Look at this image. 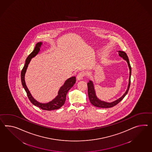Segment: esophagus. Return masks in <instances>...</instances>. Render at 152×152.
Instances as JSON below:
<instances>
[{
	"instance_id": "1",
	"label": "esophagus",
	"mask_w": 152,
	"mask_h": 152,
	"mask_svg": "<svg viewBox=\"0 0 152 152\" xmlns=\"http://www.w3.org/2000/svg\"><path fill=\"white\" fill-rule=\"evenodd\" d=\"M84 76H85V75H84L83 73L80 72L77 75V80H81L82 79H83V78Z\"/></svg>"
}]
</instances>
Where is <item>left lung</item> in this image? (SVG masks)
I'll list each match as a JSON object with an SVG mask.
<instances>
[{"label": "left lung", "mask_w": 152, "mask_h": 152, "mask_svg": "<svg viewBox=\"0 0 152 152\" xmlns=\"http://www.w3.org/2000/svg\"><path fill=\"white\" fill-rule=\"evenodd\" d=\"M118 55L120 56L121 57H122V58L124 60H126L127 63L128 64V65L130 69V78H129V86L128 88L126 91L125 93L122 96L121 98H120L118 99L115 100L114 102H113L111 103H107L104 101L99 100V99L97 98L96 93H95V90L94 88V86L92 82L91 81H89V82L87 83L88 86V97H89V101L91 103V104L93 105L94 106L96 107H102V108H108V107H113L115 106L116 104L120 102L121 100L124 99V98L126 96L127 93L129 92V90L130 88V84H131V67L130 65V61L129 58L127 56L125 52L123 51H119L118 52Z\"/></svg>", "instance_id": "obj_1"}]
</instances>
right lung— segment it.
<instances>
[{
  "label": "right lung",
  "instance_id": "obj_1",
  "mask_svg": "<svg viewBox=\"0 0 152 152\" xmlns=\"http://www.w3.org/2000/svg\"><path fill=\"white\" fill-rule=\"evenodd\" d=\"M42 45V42L37 43L36 45L35 48L34 49V51L32 52L27 58L25 64L21 71V78L22 86L27 93V96H28L29 100H30V102L33 104L34 105L40 107L42 110H48L49 111V110L58 109L61 107L64 104L65 100H66L67 93L69 91V89H70L71 88L75 83L76 77L74 76V77H72L69 78V79H67L65 82L64 83V85L62 87H61L59 91L58 92V95L56 96L55 99H54L51 102H49L48 103H41L35 100L31 96L30 91H28V89L26 86L25 81V74L27 66H28V65L30 63L31 60L38 53Z\"/></svg>",
  "mask_w": 152,
  "mask_h": 152
}]
</instances>
